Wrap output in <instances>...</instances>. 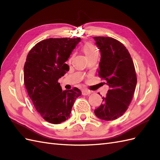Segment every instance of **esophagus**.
I'll return each instance as SVG.
<instances>
[{
	"label": "esophagus",
	"mask_w": 160,
	"mask_h": 160,
	"mask_svg": "<svg viewBox=\"0 0 160 160\" xmlns=\"http://www.w3.org/2000/svg\"><path fill=\"white\" fill-rule=\"evenodd\" d=\"M91 93H92V92L89 90H87V89L82 90V94L83 96H89L91 94Z\"/></svg>",
	"instance_id": "34e87169"
}]
</instances>
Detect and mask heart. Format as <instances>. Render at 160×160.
<instances>
[{
    "label": "heart",
    "instance_id": "obj_1",
    "mask_svg": "<svg viewBox=\"0 0 160 160\" xmlns=\"http://www.w3.org/2000/svg\"><path fill=\"white\" fill-rule=\"evenodd\" d=\"M83 51L87 58L93 54H96V53H98V49H97L96 47L91 42H87L84 45Z\"/></svg>",
    "mask_w": 160,
    "mask_h": 160
}]
</instances>
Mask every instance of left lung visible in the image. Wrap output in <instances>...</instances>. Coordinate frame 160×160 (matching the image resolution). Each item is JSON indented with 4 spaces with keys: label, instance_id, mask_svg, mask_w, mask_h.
<instances>
[{
    "label": "left lung",
    "instance_id": "1",
    "mask_svg": "<svg viewBox=\"0 0 160 160\" xmlns=\"http://www.w3.org/2000/svg\"><path fill=\"white\" fill-rule=\"evenodd\" d=\"M101 52L98 76L109 87L102 103L94 110L97 117L113 121L121 117L132 101L137 84L132 59L123 43L108 37H94Z\"/></svg>",
    "mask_w": 160,
    "mask_h": 160
}]
</instances>
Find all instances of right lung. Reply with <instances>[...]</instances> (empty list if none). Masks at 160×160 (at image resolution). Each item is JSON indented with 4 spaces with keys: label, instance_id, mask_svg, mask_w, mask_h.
Returning <instances> with one entry per match:
<instances>
[{
    "label": "right lung",
    "instance_id": "add662e5",
    "mask_svg": "<svg viewBox=\"0 0 160 160\" xmlns=\"http://www.w3.org/2000/svg\"><path fill=\"white\" fill-rule=\"evenodd\" d=\"M80 41V37L44 39L33 46L27 55L25 86L37 111L51 123L67 120L74 102L82 94L77 87L62 91L58 82L69 68L65 62Z\"/></svg>",
    "mask_w": 160,
    "mask_h": 160
}]
</instances>
